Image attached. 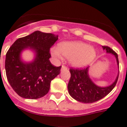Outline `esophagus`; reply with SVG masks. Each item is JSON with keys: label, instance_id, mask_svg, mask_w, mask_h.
Listing matches in <instances>:
<instances>
[{"label": "esophagus", "instance_id": "esophagus-1", "mask_svg": "<svg viewBox=\"0 0 127 127\" xmlns=\"http://www.w3.org/2000/svg\"><path fill=\"white\" fill-rule=\"evenodd\" d=\"M67 69V67L65 65H62V70H65V71Z\"/></svg>", "mask_w": 127, "mask_h": 127}]
</instances>
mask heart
Listing matches in <instances>:
<instances>
[{
    "label": "heart",
    "mask_w": 127,
    "mask_h": 127,
    "mask_svg": "<svg viewBox=\"0 0 127 127\" xmlns=\"http://www.w3.org/2000/svg\"><path fill=\"white\" fill-rule=\"evenodd\" d=\"M51 53L56 59H62V55L65 56L70 64L76 67L87 65L96 56V49L81 41L61 42L58 47L51 49Z\"/></svg>",
    "instance_id": "b5f03b06"
}]
</instances>
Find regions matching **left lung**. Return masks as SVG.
<instances>
[{
  "instance_id": "obj_1",
  "label": "left lung",
  "mask_w": 127,
  "mask_h": 127,
  "mask_svg": "<svg viewBox=\"0 0 127 127\" xmlns=\"http://www.w3.org/2000/svg\"><path fill=\"white\" fill-rule=\"evenodd\" d=\"M107 53H111L116 58L117 64L119 68V60L117 53L108 46H102ZM71 78L68 83L69 95L74 99L84 103L95 102L107 96L114 88L118 81L119 73L114 82L109 86L101 87L96 85L91 80L89 75V67L83 69H69Z\"/></svg>"
}]
</instances>
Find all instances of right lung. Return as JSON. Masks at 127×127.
Here are the masks:
<instances>
[{"mask_svg": "<svg viewBox=\"0 0 127 127\" xmlns=\"http://www.w3.org/2000/svg\"><path fill=\"white\" fill-rule=\"evenodd\" d=\"M58 36L36 31L17 39L7 51L5 60L7 79L18 96L35 99L48 93L51 80L60 72L62 66L55 67L49 61V50ZM30 48L35 53L33 61L24 63L21 53Z\"/></svg>", "mask_w": 127, "mask_h": 127, "instance_id": "right-lung-1", "label": "right lung"}]
</instances>
